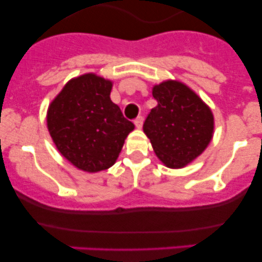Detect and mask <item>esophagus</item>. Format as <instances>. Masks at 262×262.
<instances>
[{
  "instance_id": "obj_1",
  "label": "esophagus",
  "mask_w": 262,
  "mask_h": 262,
  "mask_svg": "<svg viewBox=\"0 0 262 262\" xmlns=\"http://www.w3.org/2000/svg\"><path fill=\"white\" fill-rule=\"evenodd\" d=\"M143 123H144V118H143V116H138L137 118H135V121H134V124H135V127L137 128H141L143 127Z\"/></svg>"
}]
</instances>
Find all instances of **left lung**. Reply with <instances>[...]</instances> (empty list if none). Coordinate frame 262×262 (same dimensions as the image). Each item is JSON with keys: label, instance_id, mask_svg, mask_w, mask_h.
I'll return each instance as SVG.
<instances>
[{"label": "left lung", "instance_id": "8db88e82", "mask_svg": "<svg viewBox=\"0 0 262 262\" xmlns=\"http://www.w3.org/2000/svg\"><path fill=\"white\" fill-rule=\"evenodd\" d=\"M158 106L144 122V133L158 158L171 169L186 166L207 148L214 121L210 110L187 86L165 81L152 89Z\"/></svg>", "mask_w": 262, "mask_h": 262}]
</instances>
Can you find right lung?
<instances>
[{
	"label": "right lung",
	"instance_id": "right-lung-1",
	"mask_svg": "<svg viewBox=\"0 0 262 262\" xmlns=\"http://www.w3.org/2000/svg\"><path fill=\"white\" fill-rule=\"evenodd\" d=\"M112 82L86 74L66 83L52 102L47 123L56 148L77 169L106 170L116 162L134 124L111 101Z\"/></svg>",
	"mask_w": 262,
	"mask_h": 262
}]
</instances>
